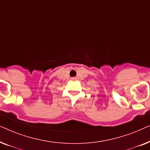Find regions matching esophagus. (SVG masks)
Masks as SVG:
<instances>
[{
  "label": "esophagus",
  "mask_w": 150,
  "mask_h": 150,
  "mask_svg": "<svg viewBox=\"0 0 150 150\" xmlns=\"http://www.w3.org/2000/svg\"><path fill=\"white\" fill-rule=\"evenodd\" d=\"M71 80H75V78H71Z\"/></svg>",
  "instance_id": "obj_1"
}]
</instances>
